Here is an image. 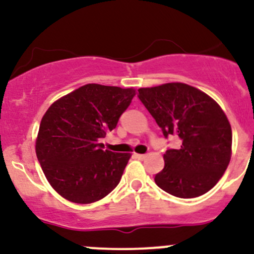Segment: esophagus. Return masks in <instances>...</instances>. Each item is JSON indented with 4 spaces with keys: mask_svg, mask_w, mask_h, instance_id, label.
I'll return each instance as SVG.
<instances>
[{
    "mask_svg": "<svg viewBox=\"0 0 254 254\" xmlns=\"http://www.w3.org/2000/svg\"><path fill=\"white\" fill-rule=\"evenodd\" d=\"M135 156H136V157L139 158V160H141V161L145 160V158H146V155H143V153H136Z\"/></svg>",
    "mask_w": 254,
    "mask_h": 254,
    "instance_id": "34e87169",
    "label": "esophagus"
}]
</instances>
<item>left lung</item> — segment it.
Here are the masks:
<instances>
[{"instance_id":"8db88e82","label":"left lung","mask_w":254,"mask_h":254,"mask_svg":"<svg viewBox=\"0 0 254 254\" xmlns=\"http://www.w3.org/2000/svg\"><path fill=\"white\" fill-rule=\"evenodd\" d=\"M139 98L166 137L181 139L178 150L163 155L165 168L155 182L177 198L209 191L226 171L232 153V130L226 114L210 96L181 82L139 89Z\"/></svg>"}]
</instances>
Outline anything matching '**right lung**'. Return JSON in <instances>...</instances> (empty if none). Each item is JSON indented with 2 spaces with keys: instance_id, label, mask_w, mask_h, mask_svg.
Instances as JSON below:
<instances>
[{
  "instance_id": "obj_1",
  "label": "right lung",
  "mask_w": 254,
  "mask_h": 254,
  "mask_svg": "<svg viewBox=\"0 0 254 254\" xmlns=\"http://www.w3.org/2000/svg\"><path fill=\"white\" fill-rule=\"evenodd\" d=\"M136 94L134 88L88 83L54 102L40 122L35 152L50 186L66 200L91 204L119 184L131 153L103 150Z\"/></svg>"
}]
</instances>
